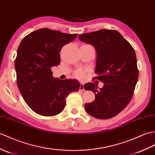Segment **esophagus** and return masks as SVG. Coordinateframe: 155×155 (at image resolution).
I'll return each mask as SVG.
<instances>
[{
    "instance_id": "34e87169",
    "label": "esophagus",
    "mask_w": 155,
    "mask_h": 155,
    "mask_svg": "<svg viewBox=\"0 0 155 155\" xmlns=\"http://www.w3.org/2000/svg\"><path fill=\"white\" fill-rule=\"evenodd\" d=\"M79 90H80L81 91H84V84L82 83V82H81V86H80V88H79Z\"/></svg>"
}]
</instances>
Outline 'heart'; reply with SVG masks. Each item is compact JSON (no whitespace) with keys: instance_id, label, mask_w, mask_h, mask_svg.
I'll list each match as a JSON object with an SVG mask.
<instances>
[{"instance_id":"1","label":"heart","mask_w":155,"mask_h":155,"mask_svg":"<svg viewBox=\"0 0 155 155\" xmlns=\"http://www.w3.org/2000/svg\"><path fill=\"white\" fill-rule=\"evenodd\" d=\"M84 71L82 69L77 70L76 71V73H75V75H76V77L78 78H82L84 76Z\"/></svg>"}]
</instances>
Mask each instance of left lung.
I'll use <instances>...</instances> for the list:
<instances>
[{"instance_id":"8db88e82","label":"left lung","mask_w":155,"mask_h":155,"mask_svg":"<svg viewBox=\"0 0 155 155\" xmlns=\"http://www.w3.org/2000/svg\"><path fill=\"white\" fill-rule=\"evenodd\" d=\"M81 41L94 47L96 61L94 79L102 81V88L88 82L86 91L94 93L95 100L86 103L84 108L98 119H110L120 113L132 98L139 71L134 49L116 30H100L78 35Z\"/></svg>"}]
</instances>
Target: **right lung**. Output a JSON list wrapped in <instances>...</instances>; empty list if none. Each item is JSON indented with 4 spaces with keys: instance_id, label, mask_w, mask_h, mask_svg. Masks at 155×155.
Listing matches in <instances>:
<instances>
[{
    "instance_id": "right-lung-1",
    "label": "right lung",
    "mask_w": 155,
    "mask_h": 155,
    "mask_svg": "<svg viewBox=\"0 0 155 155\" xmlns=\"http://www.w3.org/2000/svg\"><path fill=\"white\" fill-rule=\"evenodd\" d=\"M77 36L41 28L21 40L15 60L17 84L24 101L36 114L57 115L64 108L66 96L78 91V81L53 78L51 71L52 67L60 63L62 47Z\"/></svg>"
}]
</instances>
